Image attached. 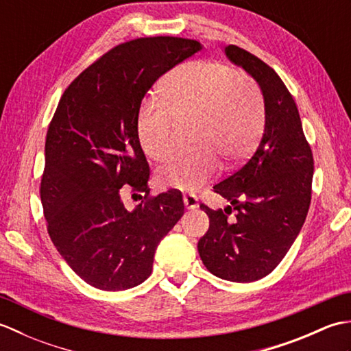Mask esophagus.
Masks as SVG:
<instances>
[{
	"mask_svg": "<svg viewBox=\"0 0 351 351\" xmlns=\"http://www.w3.org/2000/svg\"><path fill=\"white\" fill-rule=\"evenodd\" d=\"M184 205H185V208H189V210H195V208L199 206L197 197L195 195H191V193H189V195H184Z\"/></svg>",
	"mask_w": 351,
	"mask_h": 351,
	"instance_id": "34e87169",
	"label": "esophagus"
}]
</instances>
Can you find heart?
I'll return each instance as SVG.
<instances>
[{
    "instance_id": "1",
    "label": "heart",
    "mask_w": 351,
    "mask_h": 351,
    "mask_svg": "<svg viewBox=\"0 0 351 351\" xmlns=\"http://www.w3.org/2000/svg\"><path fill=\"white\" fill-rule=\"evenodd\" d=\"M195 122V151L176 154L158 170L164 187L195 190L219 169L217 155L229 162L249 154L264 125V99L247 73L214 60H193L169 78L162 101H149L137 116V136L145 154L162 161L173 151L178 125Z\"/></svg>"
}]
</instances>
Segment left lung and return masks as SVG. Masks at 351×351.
<instances>
[{
	"mask_svg": "<svg viewBox=\"0 0 351 351\" xmlns=\"http://www.w3.org/2000/svg\"><path fill=\"white\" fill-rule=\"evenodd\" d=\"M225 51L261 86L265 128L250 158L214 185L232 206L200 204L210 228L197 250L208 271L244 283L270 274L299 235L311 205L314 156L293 95L274 69L237 45ZM232 207L237 214L229 219Z\"/></svg>",
	"mask_w": 351,
	"mask_h": 351,
	"instance_id": "obj_1",
	"label": "left lung"
}]
</instances>
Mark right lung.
<instances>
[{
    "mask_svg": "<svg viewBox=\"0 0 351 351\" xmlns=\"http://www.w3.org/2000/svg\"><path fill=\"white\" fill-rule=\"evenodd\" d=\"M200 43L138 37L102 54L72 81L48 126L40 200L58 253L81 279L104 291L146 280L154 255L184 214L181 191L152 196L137 116L149 88ZM145 192L134 212L124 185Z\"/></svg>",
    "mask_w": 351,
    "mask_h": 351,
    "instance_id": "obj_1",
    "label": "right lung"
}]
</instances>
